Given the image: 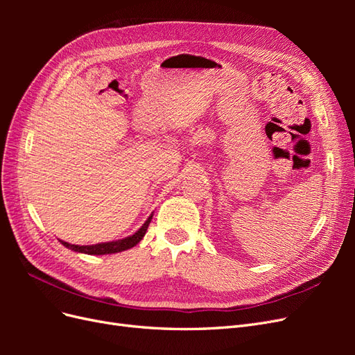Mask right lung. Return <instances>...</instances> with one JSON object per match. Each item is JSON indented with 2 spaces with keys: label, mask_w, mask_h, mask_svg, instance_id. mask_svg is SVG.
Instances as JSON below:
<instances>
[{
  "label": "right lung",
  "mask_w": 355,
  "mask_h": 355,
  "mask_svg": "<svg viewBox=\"0 0 355 355\" xmlns=\"http://www.w3.org/2000/svg\"><path fill=\"white\" fill-rule=\"evenodd\" d=\"M153 216H154V214L151 213V216H149L145 220V223L135 234L128 235V237H125V239L116 240V241H106V243H98V244H90V245L71 244V243H67V241H63V240H59V241L65 247H68L69 250H73V252H77V253H84V254L101 256V254H111V253L124 252V250L132 249V247H135L139 241L144 239V235L146 234V230L149 227V222H151Z\"/></svg>",
  "instance_id": "obj_1"
}]
</instances>
